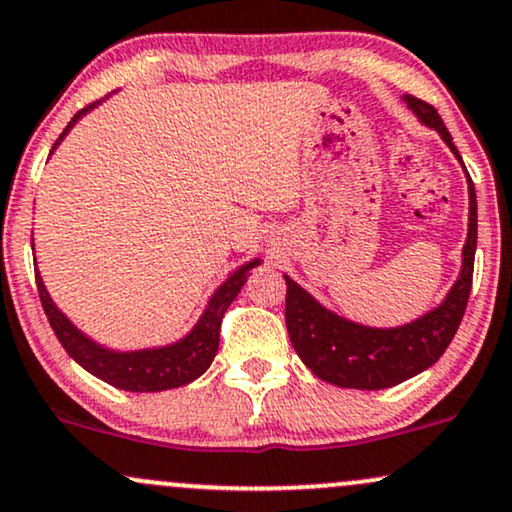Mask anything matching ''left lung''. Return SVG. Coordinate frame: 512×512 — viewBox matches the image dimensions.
Instances as JSON below:
<instances>
[{
	"mask_svg": "<svg viewBox=\"0 0 512 512\" xmlns=\"http://www.w3.org/2000/svg\"><path fill=\"white\" fill-rule=\"evenodd\" d=\"M402 100L417 114L419 122L441 134L462 165L453 136L434 107L414 95H405ZM467 191H470V227H467V242L462 246L460 275L446 299L417 321L398 328H371L347 321L318 304L304 287L285 275L287 333L294 352L314 371V376L340 388L381 390L398 386L438 362L458 333L472 290L474 251H477V194L470 174H467Z\"/></svg>",
	"mask_w": 512,
	"mask_h": 512,
	"instance_id": "8db88e82",
	"label": "left lung"
}]
</instances>
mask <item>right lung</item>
Segmentation results:
<instances>
[{"label": "right lung", "instance_id": "1", "mask_svg": "<svg viewBox=\"0 0 512 512\" xmlns=\"http://www.w3.org/2000/svg\"><path fill=\"white\" fill-rule=\"evenodd\" d=\"M100 102L102 100L93 102V105L83 107L81 112L74 114V119H71L62 131V136L54 141L50 155L57 150L59 143L64 141V136L74 129L78 119L93 110L95 105H100ZM258 263H261V258L244 263V266H239L230 278L222 282L218 290L213 292V297L208 299V306L203 309L196 326L191 328L182 340L172 342V345L146 347V350L131 352L110 350V347L100 345V342L88 338L86 333H81V330L57 309V304L52 302L38 268H35V282H38V294L47 321H50L57 340L62 342V347L69 352V357L74 359L76 364H81L88 374L98 376L100 381L110 383V386L119 390H131V393H158V390L179 388L196 381V378L213 364L220 345L222 316H225L227 306L234 302V297H237L239 290L244 287L246 278H249V270L256 268Z\"/></svg>", "mask_w": 512, "mask_h": 512}]
</instances>
